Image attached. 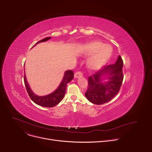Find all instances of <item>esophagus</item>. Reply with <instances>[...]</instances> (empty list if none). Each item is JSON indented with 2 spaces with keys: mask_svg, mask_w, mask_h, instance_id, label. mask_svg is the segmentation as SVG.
I'll use <instances>...</instances> for the list:
<instances>
[{
  "mask_svg": "<svg viewBox=\"0 0 152 152\" xmlns=\"http://www.w3.org/2000/svg\"><path fill=\"white\" fill-rule=\"evenodd\" d=\"M83 77V73L81 71H78L76 72V73L75 74V78H78V77Z\"/></svg>",
  "mask_w": 152,
  "mask_h": 152,
  "instance_id": "1",
  "label": "esophagus"
}]
</instances>
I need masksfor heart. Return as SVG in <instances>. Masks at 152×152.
Masks as SVG:
<instances>
[{
    "label": "heart",
    "mask_w": 152,
    "mask_h": 152,
    "mask_svg": "<svg viewBox=\"0 0 152 152\" xmlns=\"http://www.w3.org/2000/svg\"><path fill=\"white\" fill-rule=\"evenodd\" d=\"M86 54L92 55L87 61V66L91 70H97L108 61L112 54V48L99 41L92 42L86 47Z\"/></svg>",
    "instance_id": "heart-1"
}]
</instances>
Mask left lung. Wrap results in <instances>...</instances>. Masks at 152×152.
I'll return each mask as SVG.
<instances>
[{"label": "left lung", "mask_w": 152, "mask_h": 152, "mask_svg": "<svg viewBox=\"0 0 152 152\" xmlns=\"http://www.w3.org/2000/svg\"><path fill=\"white\" fill-rule=\"evenodd\" d=\"M123 61L120 55L114 64L105 66L88 77V86L85 96L91 103L101 105L112 99L120 90L123 81ZM109 75V80L102 83L103 75Z\"/></svg>", "instance_id": "left-lung-1"}]
</instances>
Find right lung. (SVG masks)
<instances>
[{
    "label": "right lung",
    "instance_id": "1",
    "mask_svg": "<svg viewBox=\"0 0 152 152\" xmlns=\"http://www.w3.org/2000/svg\"><path fill=\"white\" fill-rule=\"evenodd\" d=\"M50 39V37H48L45 39H43L41 41L37 42L35 45L39 42H45L47 40ZM33 46V47H34ZM74 77V73L73 71L68 70L66 71L65 75H64L62 81L57 88V89L53 93L45 95V96H37L34 92L32 91L30 89L29 86L26 81V78L25 74L24 75V82H25V85L27 92L28 93L30 99L33 100L37 105H39L41 107H53L62 100L64 96H65L66 89V85L67 84L71 81Z\"/></svg>",
    "mask_w": 152,
    "mask_h": 152
}]
</instances>
